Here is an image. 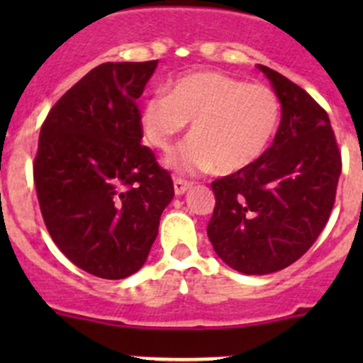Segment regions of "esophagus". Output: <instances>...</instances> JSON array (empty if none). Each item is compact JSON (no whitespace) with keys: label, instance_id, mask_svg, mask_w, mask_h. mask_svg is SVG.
<instances>
[{"label":"esophagus","instance_id":"esophagus-1","mask_svg":"<svg viewBox=\"0 0 363 363\" xmlns=\"http://www.w3.org/2000/svg\"><path fill=\"white\" fill-rule=\"evenodd\" d=\"M189 188H191V182L186 181V179H181V177H175V179H174L175 195H182V193L188 191Z\"/></svg>","mask_w":363,"mask_h":363}]
</instances>
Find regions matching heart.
<instances>
[{
    "label": "heart",
    "mask_w": 363,
    "mask_h": 363,
    "mask_svg": "<svg viewBox=\"0 0 363 363\" xmlns=\"http://www.w3.org/2000/svg\"><path fill=\"white\" fill-rule=\"evenodd\" d=\"M189 121L195 138L170 155L168 164L181 174L214 164L221 174H233L263 155L279 121V100L265 84L223 72H191L174 80L170 93L142 105V133L160 151L172 149Z\"/></svg>",
    "instance_id": "1"
}]
</instances>
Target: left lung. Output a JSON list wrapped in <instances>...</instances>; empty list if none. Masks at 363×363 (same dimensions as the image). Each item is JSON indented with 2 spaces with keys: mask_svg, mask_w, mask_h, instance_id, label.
I'll use <instances>...</instances> for the list:
<instances>
[{
  "mask_svg": "<svg viewBox=\"0 0 363 363\" xmlns=\"http://www.w3.org/2000/svg\"><path fill=\"white\" fill-rule=\"evenodd\" d=\"M281 101L274 144L255 163L211 184L207 235L237 272L263 276L303 255L330 218L342 168L328 113L276 69L258 65Z\"/></svg>",
  "mask_w": 363,
  "mask_h": 363,
  "instance_id": "obj_1",
  "label": "left lung"
}]
</instances>
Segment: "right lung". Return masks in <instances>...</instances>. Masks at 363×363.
I'll return each instance as SVG.
<instances>
[{
    "instance_id": "obj_1",
    "label": "right lung",
    "mask_w": 363,
    "mask_h": 363,
    "mask_svg": "<svg viewBox=\"0 0 363 363\" xmlns=\"http://www.w3.org/2000/svg\"><path fill=\"white\" fill-rule=\"evenodd\" d=\"M158 61L104 63L56 101L33 161L36 196L50 237L79 269L124 279L147 259L170 174L140 144L137 100Z\"/></svg>"
}]
</instances>
